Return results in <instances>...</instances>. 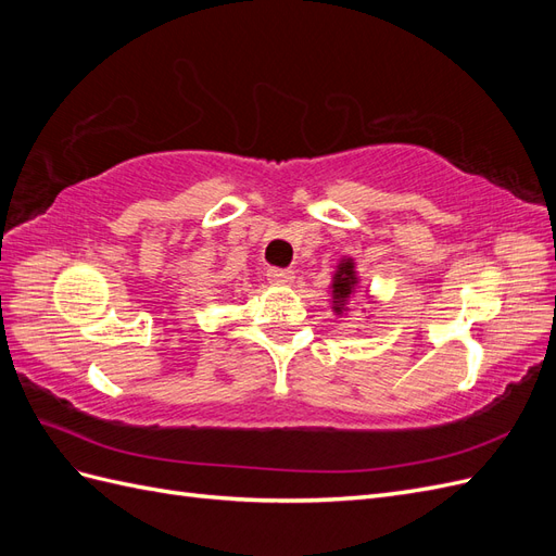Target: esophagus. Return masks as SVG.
I'll use <instances>...</instances> for the list:
<instances>
[{"mask_svg":"<svg viewBox=\"0 0 556 556\" xmlns=\"http://www.w3.org/2000/svg\"><path fill=\"white\" fill-rule=\"evenodd\" d=\"M266 280L271 285H292L294 271H288V268H268Z\"/></svg>","mask_w":556,"mask_h":556,"instance_id":"esophagus-1","label":"esophagus"}]
</instances>
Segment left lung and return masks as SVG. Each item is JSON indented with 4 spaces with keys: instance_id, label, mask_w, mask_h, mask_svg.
Listing matches in <instances>:
<instances>
[{
    "instance_id": "obj_1",
    "label": "left lung",
    "mask_w": 556,
    "mask_h": 556,
    "mask_svg": "<svg viewBox=\"0 0 556 556\" xmlns=\"http://www.w3.org/2000/svg\"><path fill=\"white\" fill-rule=\"evenodd\" d=\"M357 271H355V262H352L350 257L348 260H341L339 268H336L333 274V280H331V308L336 315H341L343 311H350L348 304L350 299L355 296V290H357Z\"/></svg>"
}]
</instances>
